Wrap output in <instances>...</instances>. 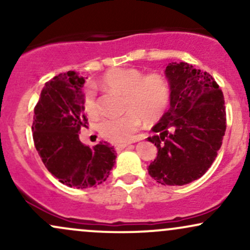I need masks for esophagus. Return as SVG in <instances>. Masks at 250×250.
<instances>
[{"label":"esophagus","instance_id":"1","mask_svg":"<svg viewBox=\"0 0 250 250\" xmlns=\"http://www.w3.org/2000/svg\"><path fill=\"white\" fill-rule=\"evenodd\" d=\"M131 142H127V143H119V145L115 146V149L117 151L122 150V149H125V147H128V146H130Z\"/></svg>","mask_w":250,"mask_h":250}]
</instances>
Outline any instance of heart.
<instances>
[{
  "label": "heart",
  "instance_id": "heart-1",
  "mask_svg": "<svg viewBox=\"0 0 250 250\" xmlns=\"http://www.w3.org/2000/svg\"><path fill=\"white\" fill-rule=\"evenodd\" d=\"M102 83L123 93L125 114L108 117L100 123L99 130L104 139L111 142L130 141L143 120L154 123L167 110L170 100V83L160 71L145 74L137 68H114L102 76ZM83 107L88 115L96 116L99 105L93 87L83 93Z\"/></svg>",
  "mask_w": 250,
  "mask_h": 250
}]
</instances>
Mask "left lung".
Instances as JSON below:
<instances>
[{
  "mask_svg": "<svg viewBox=\"0 0 250 250\" xmlns=\"http://www.w3.org/2000/svg\"><path fill=\"white\" fill-rule=\"evenodd\" d=\"M170 107L148 141L157 148L149 175L165 186L200 179L213 165L226 131L223 93L207 71L186 62L169 63Z\"/></svg>",
  "mask_w": 250,
  "mask_h": 250,
  "instance_id": "left-lung-1",
  "label": "left lung"
}]
</instances>
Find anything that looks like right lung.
Instances as JSON below:
<instances>
[{"mask_svg": "<svg viewBox=\"0 0 250 250\" xmlns=\"http://www.w3.org/2000/svg\"><path fill=\"white\" fill-rule=\"evenodd\" d=\"M83 76L59 74L45 82L34 108L33 139L43 165L68 187H96L108 179L116 151L110 143L89 148L80 141L88 119L83 107Z\"/></svg>", "mask_w": 250, "mask_h": 250, "instance_id": "1", "label": "right lung"}]
</instances>
